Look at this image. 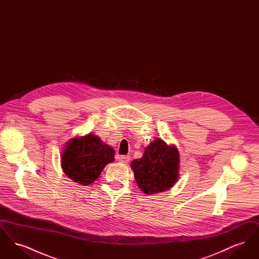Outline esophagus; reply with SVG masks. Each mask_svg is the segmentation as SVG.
<instances>
[{"mask_svg": "<svg viewBox=\"0 0 259 259\" xmlns=\"http://www.w3.org/2000/svg\"><path fill=\"white\" fill-rule=\"evenodd\" d=\"M118 161L120 163H124V164H127L129 161H130V156L129 155H121L118 157Z\"/></svg>", "mask_w": 259, "mask_h": 259, "instance_id": "obj_1", "label": "esophagus"}]
</instances>
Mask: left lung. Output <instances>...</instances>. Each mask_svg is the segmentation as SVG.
<instances>
[{"instance_id":"obj_1","label":"left lung","mask_w":259,"mask_h":259,"mask_svg":"<svg viewBox=\"0 0 259 259\" xmlns=\"http://www.w3.org/2000/svg\"><path fill=\"white\" fill-rule=\"evenodd\" d=\"M137 185L147 195L171 189L180 177V153L174 145L155 138L140 159L131 162Z\"/></svg>"}]
</instances>
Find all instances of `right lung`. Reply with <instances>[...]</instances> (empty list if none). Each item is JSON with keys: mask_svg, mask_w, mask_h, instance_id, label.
Wrapping results in <instances>:
<instances>
[{"mask_svg": "<svg viewBox=\"0 0 259 259\" xmlns=\"http://www.w3.org/2000/svg\"><path fill=\"white\" fill-rule=\"evenodd\" d=\"M114 149L93 133L74 137L62 151V169L74 183L91 185L106 165L114 161Z\"/></svg>", "mask_w": 259, "mask_h": 259, "instance_id": "add662e5", "label": "right lung"}]
</instances>
